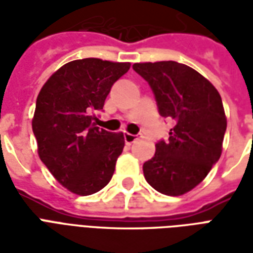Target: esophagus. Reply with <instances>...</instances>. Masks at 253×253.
<instances>
[{"label": "esophagus", "instance_id": "34e87169", "mask_svg": "<svg viewBox=\"0 0 253 253\" xmlns=\"http://www.w3.org/2000/svg\"><path fill=\"white\" fill-rule=\"evenodd\" d=\"M135 141H137V137H135V135L128 134V132L125 134V142H126V145H131V143L135 142Z\"/></svg>", "mask_w": 253, "mask_h": 253}]
</instances>
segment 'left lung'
<instances>
[{
  "mask_svg": "<svg viewBox=\"0 0 253 253\" xmlns=\"http://www.w3.org/2000/svg\"><path fill=\"white\" fill-rule=\"evenodd\" d=\"M132 69L150 85L160 115L175 121L169 139L156 143V153L143 164L145 179L164 195H183L221 157L226 131L221 96L207 78L175 61L134 63Z\"/></svg>",
  "mask_w": 253,
  "mask_h": 253,
  "instance_id": "obj_1",
  "label": "left lung"
}]
</instances>
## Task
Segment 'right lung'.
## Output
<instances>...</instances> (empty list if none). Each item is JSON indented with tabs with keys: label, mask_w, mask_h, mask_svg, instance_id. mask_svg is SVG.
I'll use <instances>...</instances> for the list:
<instances>
[{
	"label": "right lung",
	"mask_w": 253,
	"mask_h": 253,
	"mask_svg": "<svg viewBox=\"0 0 253 253\" xmlns=\"http://www.w3.org/2000/svg\"><path fill=\"white\" fill-rule=\"evenodd\" d=\"M128 62L99 58L72 61L59 67L36 99L32 130L38 154L59 184L92 195L110 183L125 148L123 132L94 126V111L103 110L115 81Z\"/></svg>",
	"instance_id": "1"
}]
</instances>
